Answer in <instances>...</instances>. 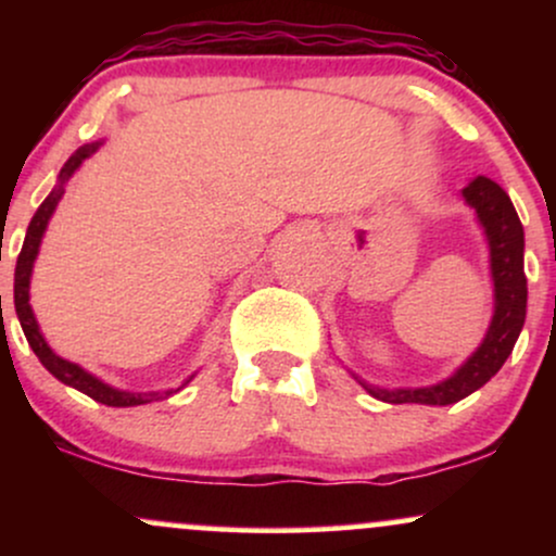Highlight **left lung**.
Instances as JSON below:
<instances>
[{
	"mask_svg": "<svg viewBox=\"0 0 556 556\" xmlns=\"http://www.w3.org/2000/svg\"><path fill=\"white\" fill-rule=\"evenodd\" d=\"M463 201L476 212L478 225L489 242V269L491 285H494V314L481 344L476 353L457 368L455 374L446 376L444 381L429 387H376L363 381L358 384L368 394L389 405H402V402H416V405H452L460 402L504 366V361L513 353L518 342L522 324H526L528 305V282L526 269H522V251H526V235H522L520 216L515 212L513 201L504 190L489 177L478 175L460 190Z\"/></svg>",
	"mask_w": 556,
	"mask_h": 556,
	"instance_id": "1",
	"label": "left lung"
}]
</instances>
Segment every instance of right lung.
Here are the masks:
<instances>
[{
	"label": "right lung",
	"mask_w": 556,
	"mask_h": 556,
	"mask_svg": "<svg viewBox=\"0 0 556 556\" xmlns=\"http://www.w3.org/2000/svg\"><path fill=\"white\" fill-rule=\"evenodd\" d=\"M101 143H104V140H93V143L80 146V149L67 159L65 167L60 169V177H56V185L52 188V193L43 198V203L38 206L34 219H30L28 232H25V240H23V251H21V256H17V266H15V311H17V318H21L23 334H25V340H28L30 350H34L36 358L41 361V366L47 368L54 379H60L62 384H67V387L78 389V392H83V394H88V397L101 402V405L136 407V405H146V402H156L162 397H169V394H175L177 389H164V392H127V389H117V387L106 384V381H101L99 376L88 374L86 368H80L78 363H70L65 358H60V355L49 348L47 340H43L41 329H38V321L34 316V308H30V274H34L38 248H41V240H43V232H47V227H49V219H52V214L56 212V203H60L62 195H65V185L70 177L78 172V167L86 162L88 156H93L96 151L101 149ZM193 376H190V379H193ZM188 381H185V384H188Z\"/></svg>",
	"instance_id": "add662e5"
}]
</instances>
